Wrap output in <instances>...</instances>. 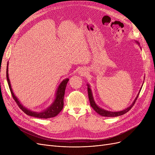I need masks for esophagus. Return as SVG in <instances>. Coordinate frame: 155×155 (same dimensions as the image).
Wrapping results in <instances>:
<instances>
[{"label":"esophagus","mask_w":155,"mask_h":155,"mask_svg":"<svg viewBox=\"0 0 155 155\" xmlns=\"http://www.w3.org/2000/svg\"><path fill=\"white\" fill-rule=\"evenodd\" d=\"M79 73L81 75V76H85V75L87 74V72L85 70L82 69V70H80V71H79Z\"/></svg>","instance_id":"esophagus-1"}]
</instances>
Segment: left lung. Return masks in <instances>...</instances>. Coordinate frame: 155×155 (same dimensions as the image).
I'll list each match as a JSON object with an SVG mask.
<instances>
[{"label": "left lung", "mask_w": 155, "mask_h": 155, "mask_svg": "<svg viewBox=\"0 0 155 155\" xmlns=\"http://www.w3.org/2000/svg\"><path fill=\"white\" fill-rule=\"evenodd\" d=\"M137 43L139 45L138 42H137ZM87 86H88V88H87V90H88V98H89V101H90V104H91V106L93 108V109L97 113L99 114L100 115L102 116H105V117H116V116H121L123 115L125 113H127L128 111H129L131 108H132L133 107V105H134L136 101H137V98L139 96V94L140 92V91H141L142 89V87L141 88H140V92L138 94V95L137 96V97L135 98V100H134L133 103L132 104H131L130 106H129L128 108H127V109H124V110H121V111H118V112H111V111H108V110H104L101 109V108H100V107H98L96 104L95 103L94 100V98H93V96H92V91L91 89L90 88V85H88V84H87Z\"/></svg>", "instance_id": "obj_1"}]
</instances>
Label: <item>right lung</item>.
Segmentation results:
<instances>
[{
	"label": "right lung",
	"instance_id": "add662e5",
	"mask_svg": "<svg viewBox=\"0 0 155 155\" xmlns=\"http://www.w3.org/2000/svg\"><path fill=\"white\" fill-rule=\"evenodd\" d=\"M6 78H7L9 88H10V90L13 100L15 101L17 104L18 105V107H19L20 109L27 115L31 116L33 117H35V118H45V119L55 117V116H57L63 109V105H64L63 100H64L65 88H66L67 83L69 81V79L68 78L65 79L60 83V85H59L57 89V92H56V94H55V100L48 108H47L46 110L41 112H34L26 109L25 107L23 106L21 104L20 101H18L17 97L15 96V94H14L11 87L10 79H9V76H8V62L7 64V69H6Z\"/></svg>",
	"mask_w": 155,
	"mask_h": 155
}]
</instances>
